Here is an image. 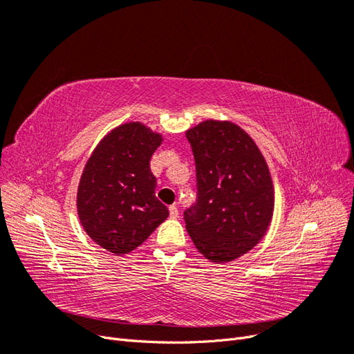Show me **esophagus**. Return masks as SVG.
Listing matches in <instances>:
<instances>
[{
  "label": "esophagus",
  "mask_w": 354,
  "mask_h": 354,
  "mask_svg": "<svg viewBox=\"0 0 354 354\" xmlns=\"http://www.w3.org/2000/svg\"><path fill=\"white\" fill-rule=\"evenodd\" d=\"M169 217L171 218H177L178 217V208L176 205L169 207Z\"/></svg>",
  "instance_id": "esophagus-1"
}]
</instances>
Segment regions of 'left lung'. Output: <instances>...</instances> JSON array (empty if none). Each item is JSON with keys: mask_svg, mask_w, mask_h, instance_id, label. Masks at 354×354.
<instances>
[{"mask_svg": "<svg viewBox=\"0 0 354 354\" xmlns=\"http://www.w3.org/2000/svg\"><path fill=\"white\" fill-rule=\"evenodd\" d=\"M186 137L196 165V203L185 211L189 236L212 263L251 251L269 226L274 189L259 146L230 121L207 120Z\"/></svg>", "mask_w": 354, "mask_h": 354, "instance_id": "obj_1", "label": "left lung"}]
</instances>
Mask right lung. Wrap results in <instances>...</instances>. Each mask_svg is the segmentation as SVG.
I'll return each mask as SVG.
<instances>
[{"label":"right lung","mask_w":354,"mask_h":354,"mask_svg":"<svg viewBox=\"0 0 354 354\" xmlns=\"http://www.w3.org/2000/svg\"><path fill=\"white\" fill-rule=\"evenodd\" d=\"M162 140V134L142 122L121 124L102 138L85 164L78 217L103 250L131 252L168 217V208L155 196L156 177L149 164Z\"/></svg>","instance_id":"add662e5"}]
</instances>
